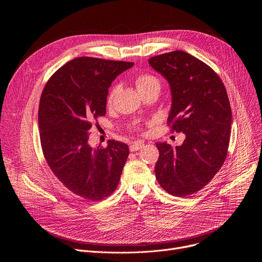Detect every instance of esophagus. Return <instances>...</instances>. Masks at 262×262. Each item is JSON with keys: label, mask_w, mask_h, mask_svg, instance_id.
Returning <instances> with one entry per match:
<instances>
[{"label": "esophagus", "mask_w": 262, "mask_h": 262, "mask_svg": "<svg viewBox=\"0 0 262 262\" xmlns=\"http://www.w3.org/2000/svg\"><path fill=\"white\" fill-rule=\"evenodd\" d=\"M143 147H144V143H143V142H140V141H137V142H135L133 145H130L129 150H130L132 152H135V151L140 150V149H142Z\"/></svg>", "instance_id": "esophagus-1"}]
</instances>
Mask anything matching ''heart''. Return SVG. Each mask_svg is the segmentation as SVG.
<instances>
[{
  "label": "heart",
  "mask_w": 262,
  "mask_h": 262,
  "mask_svg": "<svg viewBox=\"0 0 262 262\" xmlns=\"http://www.w3.org/2000/svg\"><path fill=\"white\" fill-rule=\"evenodd\" d=\"M136 86L139 92L142 91H146L148 89H151V88H156V87H160V82L159 80L154 77L152 74H149V73H142L140 76L137 77L136 79ZM116 92V88L112 90L110 97H108V103H111L112 98H113L114 94Z\"/></svg>",
  "instance_id": "1"
}]
</instances>
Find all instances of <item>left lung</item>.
Listing matches in <instances>:
<instances>
[{"label": "left lung", "mask_w": 262, "mask_h": 262, "mask_svg": "<svg viewBox=\"0 0 262 262\" xmlns=\"http://www.w3.org/2000/svg\"><path fill=\"white\" fill-rule=\"evenodd\" d=\"M171 91L168 123L183 133L179 146L157 142L160 151L156 176L176 197L190 196L212 179L225 162L230 140L231 107L217 74L196 57L174 51L148 60Z\"/></svg>", "instance_id": "left-lung-1"}]
</instances>
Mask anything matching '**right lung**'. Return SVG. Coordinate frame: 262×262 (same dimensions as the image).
Here are the masks:
<instances>
[{
    "mask_svg": "<svg viewBox=\"0 0 262 262\" xmlns=\"http://www.w3.org/2000/svg\"><path fill=\"white\" fill-rule=\"evenodd\" d=\"M133 62L76 58L47 83L39 103L40 142L47 163L72 193L98 201L113 193L129 155L128 146L108 140L91 147L88 130L105 115L108 88Z\"/></svg>",
    "mask_w": 262,
    "mask_h": 262,
    "instance_id": "add662e5",
    "label": "right lung"
}]
</instances>
